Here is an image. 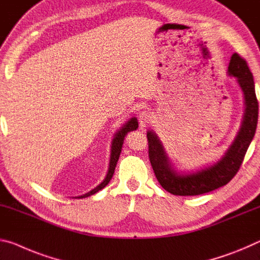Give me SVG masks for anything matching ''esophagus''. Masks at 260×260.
<instances>
[{"mask_svg":"<svg viewBox=\"0 0 260 260\" xmlns=\"http://www.w3.org/2000/svg\"><path fill=\"white\" fill-rule=\"evenodd\" d=\"M138 120H139V124L140 127H144L146 126L148 123L151 121V115L146 110H143V112H140L138 115Z\"/></svg>","mask_w":260,"mask_h":260,"instance_id":"esophagus-1","label":"esophagus"}]
</instances>
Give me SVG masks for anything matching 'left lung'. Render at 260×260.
Listing matches in <instances>:
<instances>
[{
	"instance_id": "left-lung-1",
	"label": "left lung",
	"mask_w": 260,
	"mask_h": 260,
	"mask_svg": "<svg viewBox=\"0 0 260 260\" xmlns=\"http://www.w3.org/2000/svg\"><path fill=\"white\" fill-rule=\"evenodd\" d=\"M229 77H235L244 95V113L241 126L227 151L214 164L199 169L178 172L169 160L165 147L153 130H147L148 156L156 180L168 192L176 196H197L226 185L236 175L243 162L248 147L256 134L258 101L253 76L245 59L234 53L227 69Z\"/></svg>"
}]
</instances>
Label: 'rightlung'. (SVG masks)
<instances>
[{"mask_svg": "<svg viewBox=\"0 0 260 260\" xmlns=\"http://www.w3.org/2000/svg\"><path fill=\"white\" fill-rule=\"evenodd\" d=\"M138 127V121L136 117H131L129 121H126L124 124H123L120 129H118L116 133L114 135V138H113V142H112V147H110V159H109V166H108V172H107V175H106L105 180L102 181L99 185H96L94 189H92L91 191H88V192L84 193L82 196H77V197L75 198H86V197H90V196L96 193L98 191H100L105 188L106 185L108 184L109 181L112 180V177L114 175V172H115V167H116V164L118 161V158H120V154H121V151H122V145H123V142H124V138L125 136L127 135V133H130V131H134Z\"/></svg>", "mask_w": 260, "mask_h": 260, "instance_id": "right-lung-1", "label": "right lung"}]
</instances>
